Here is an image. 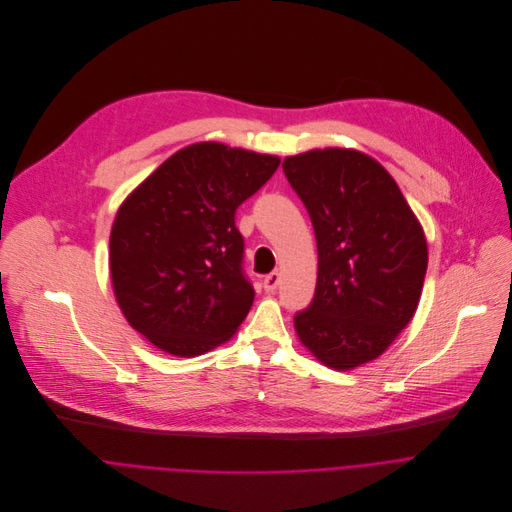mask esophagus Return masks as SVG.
Returning <instances> with one entry per match:
<instances>
[{"label": "esophagus", "instance_id": "obj_1", "mask_svg": "<svg viewBox=\"0 0 512 512\" xmlns=\"http://www.w3.org/2000/svg\"><path fill=\"white\" fill-rule=\"evenodd\" d=\"M278 284H280V274H278V272H270V274L264 276V280H262V286H264L266 292H274V290L278 288Z\"/></svg>", "mask_w": 512, "mask_h": 512}]
</instances>
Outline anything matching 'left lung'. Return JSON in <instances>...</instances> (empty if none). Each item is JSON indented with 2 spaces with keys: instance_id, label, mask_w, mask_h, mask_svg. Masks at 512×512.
I'll list each match as a JSON object with an SVG mask.
<instances>
[{
  "instance_id": "left-lung-1",
  "label": "left lung",
  "mask_w": 512,
  "mask_h": 512,
  "mask_svg": "<svg viewBox=\"0 0 512 512\" xmlns=\"http://www.w3.org/2000/svg\"><path fill=\"white\" fill-rule=\"evenodd\" d=\"M311 216L319 274L294 315L302 345L333 369L379 357L412 321L428 268L424 230L393 177L353 149H315L282 163Z\"/></svg>"
}]
</instances>
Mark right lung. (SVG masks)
Returning a JSON list of instances; mask_svg holds the SVG:
<instances>
[{
  "label": "right lung",
  "instance_id": "right-lung-1",
  "mask_svg": "<svg viewBox=\"0 0 512 512\" xmlns=\"http://www.w3.org/2000/svg\"><path fill=\"white\" fill-rule=\"evenodd\" d=\"M280 159L195 143L161 163L117 212L111 278L129 325L155 347L195 357L228 341L254 288L236 210Z\"/></svg>",
  "mask_w": 512,
  "mask_h": 512
}]
</instances>
